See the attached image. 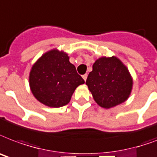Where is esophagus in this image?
<instances>
[{
    "label": "esophagus",
    "mask_w": 157,
    "mask_h": 157,
    "mask_svg": "<svg viewBox=\"0 0 157 157\" xmlns=\"http://www.w3.org/2000/svg\"><path fill=\"white\" fill-rule=\"evenodd\" d=\"M87 76H88V75H87V74H85V75H83V76H82V77H83L84 81H86V79H87Z\"/></svg>",
    "instance_id": "esophagus-1"
}]
</instances>
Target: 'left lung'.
Masks as SVG:
<instances>
[{
	"instance_id": "obj_1",
	"label": "left lung",
	"mask_w": 157,
	"mask_h": 157,
	"mask_svg": "<svg viewBox=\"0 0 157 157\" xmlns=\"http://www.w3.org/2000/svg\"><path fill=\"white\" fill-rule=\"evenodd\" d=\"M93 70L86 81L95 102L110 109L125 102L132 89V77L121 60L101 57L93 64Z\"/></svg>"
}]
</instances>
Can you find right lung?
I'll return each mask as SVG.
<instances>
[{"label":"right lung","mask_w":157,"mask_h":157,"mask_svg":"<svg viewBox=\"0 0 157 157\" xmlns=\"http://www.w3.org/2000/svg\"><path fill=\"white\" fill-rule=\"evenodd\" d=\"M29 81L33 96L52 108L67 105L76 87L85 83L70 63L67 53L57 48L45 52L36 61Z\"/></svg>","instance_id":"1"}]
</instances>
